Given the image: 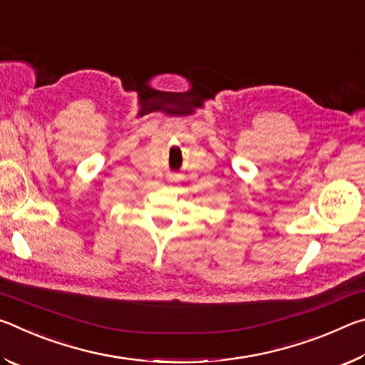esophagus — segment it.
<instances>
[{
    "label": "esophagus",
    "instance_id": "obj_1",
    "mask_svg": "<svg viewBox=\"0 0 365 365\" xmlns=\"http://www.w3.org/2000/svg\"><path fill=\"white\" fill-rule=\"evenodd\" d=\"M174 180H175V178H174Z\"/></svg>",
    "mask_w": 365,
    "mask_h": 365
}]
</instances>
